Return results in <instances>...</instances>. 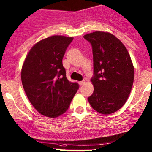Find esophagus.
Segmentation results:
<instances>
[{
    "label": "esophagus",
    "mask_w": 152,
    "mask_h": 152,
    "mask_svg": "<svg viewBox=\"0 0 152 152\" xmlns=\"http://www.w3.org/2000/svg\"><path fill=\"white\" fill-rule=\"evenodd\" d=\"M79 83V85H80V86H83L84 84L85 83V81H80V82H79V83Z\"/></svg>",
    "instance_id": "1"
}]
</instances>
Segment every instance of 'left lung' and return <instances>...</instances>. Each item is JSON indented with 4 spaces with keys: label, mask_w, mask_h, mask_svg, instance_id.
I'll list each match as a JSON object with an SVG mask.
<instances>
[{
    "label": "left lung",
    "mask_w": 152,
    "mask_h": 152,
    "mask_svg": "<svg viewBox=\"0 0 152 152\" xmlns=\"http://www.w3.org/2000/svg\"><path fill=\"white\" fill-rule=\"evenodd\" d=\"M93 54L94 92L88 101L95 111L110 115L125 104L134 70L125 46L111 33L96 31L84 35Z\"/></svg>",
    "instance_id": "8db88e82"
}]
</instances>
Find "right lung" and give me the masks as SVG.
<instances>
[{
	"instance_id": "1",
	"label": "right lung",
	"mask_w": 152,
	"mask_h": 152,
	"mask_svg": "<svg viewBox=\"0 0 152 152\" xmlns=\"http://www.w3.org/2000/svg\"><path fill=\"white\" fill-rule=\"evenodd\" d=\"M72 37L53 35L39 41L27 55L21 80L33 106L41 115L57 117L68 109L79 89L67 79L62 58Z\"/></svg>"
}]
</instances>
